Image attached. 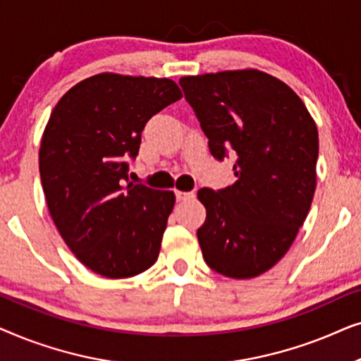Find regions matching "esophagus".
Listing matches in <instances>:
<instances>
[{
	"label": "esophagus",
	"mask_w": 361,
	"mask_h": 361,
	"mask_svg": "<svg viewBox=\"0 0 361 361\" xmlns=\"http://www.w3.org/2000/svg\"><path fill=\"white\" fill-rule=\"evenodd\" d=\"M194 197H195L194 192H180V190L176 192V199H177V202L192 200V199H194Z\"/></svg>",
	"instance_id": "1"
}]
</instances>
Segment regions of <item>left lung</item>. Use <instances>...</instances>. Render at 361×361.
I'll return each mask as SVG.
<instances>
[{
    "label": "left lung",
    "mask_w": 361,
    "mask_h": 361,
    "mask_svg": "<svg viewBox=\"0 0 361 361\" xmlns=\"http://www.w3.org/2000/svg\"><path fill=\"white\" fill-rule=\"evenodd\" d=\"M179 85L212 156H236L235 184L197 194L207 209L197 230L202 255L216 273L256 278L288 253L309 214L317 126L286 83L259 71L184 77Z\"/></svg>",
    "instance_id": "left-lung-1"
}]
</instances>
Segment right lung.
Returning <instances> with one entry per match:
<instances>
[{
    "instance_id": "add662e5",
    "label": "right lung",
    "mask_w": 361,
    "mask_h": 361,
    "mask_svg": "<svg viewBox=\"0 0 361 361\" xmlns=\"http://www.w3.org/2000/svg\"><path fill=\"white\" fill-rule=\"evenodd\" d=\"M180 98L169 78L100 73L51 113L39 151L44 195L63 241L93 273L131 278L156 263L176 195L131 184L128 171L146 123Z\"/></svg>"
}]
</instances>
